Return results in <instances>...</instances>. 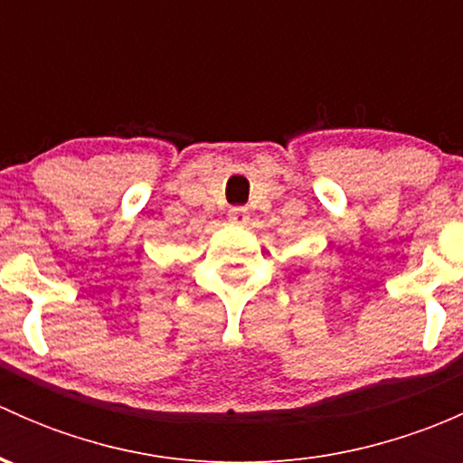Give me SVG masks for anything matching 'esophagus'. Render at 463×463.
I'll return each mask as SVG.
<instances>
[{
    "mask_svg": "<svg viewBox=\"0 0 463 463\" xmlns=\"http://www.w3.org/2000/svg\"><path fill=\"white\" fill-rule=\"evenodd\" d=\"M231 223L235 226H246L249 223V210L244 205H237V208L231 210Z\"/></svg>",
    "mask_w": 463,
    "mask_h": 463,
    "instance_id": "obj_1",
    "label": "esophagus"
}]
</instances>
